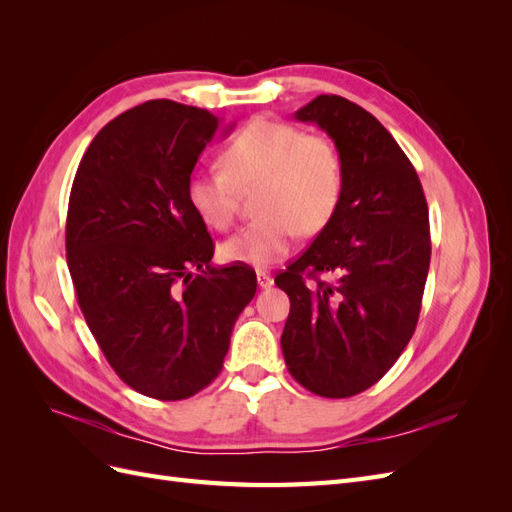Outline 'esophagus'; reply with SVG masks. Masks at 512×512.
I'll return each mask as SVG.
<instances>
[{
	"label": "esophagus",
	"mask_w": 512,
	"mask_h": 512,
	"mask_svg": "<svg viewBox=\"0 0 512 512\" xmlns=\"http://www.w3.org/2000/svg\"><path fill=\"white\" fill-rule=\"evenodd\" d=\"M256 280H258V286H260V288L273 286V277H271L267 271H256Z\"/></svg>",
	"instance_id": "obj_1"
}]
</instances>
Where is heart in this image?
Instances as JSON below:
<instances>
[{"mask_svg": "<svg viewBox=\"0 0 512 512\" xmlns=\"http://www.w3.org/2000/svg\"><path fill=\"white\" fill-rule=\"evenodd\" d=\"M224 170H196L185 194L213 230L237 222L241 194L260 188L262 215L222 245V258L269 267L290 254L299 232L314 235L329 224L344 192V164L324 136L275 119H254L222 151Z\"/></svg>", "mask_w": 512, "mask_h": 512, "instance_id": "obj_1", "label": "heart"}]
</instances>
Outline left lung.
Wrapping results in <instances>:
<instances>
[{
    "mask_svg": "<svg viewBox=\"0 0 512 512\" xmlns=\"http://www.w3.org/2000/svg\"><path fill=\"white\" fill-rule=\"evenodd\" d=\"M294 119L333 138L344 192L314 243L275 277L290 299L282 350L307 391L344 399L374 386L416 329L431 260L429 211L412 162L365 108L324 94Z\"/></svg>",
    "mask_w": 512,
    "mask_h": 512,
    "instance_id": "obj_1",
    "label": "left lung"
}]
</instances>
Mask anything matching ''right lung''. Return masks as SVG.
Here are the masks:
<instances>
[{
  "instance_id": "obj_1",
  "label": "right lung",
  "mask_w": 512,
  "mask_h": 512,
  "mask_svg": "<svg viewBox=\"0 0 512 512\" xmlns=\"http://www.w3.org/2000/svg\"><path fill=\"white\" fill-rule=\"evenodd\" d=\"M218 128L205 108L138 104L96 134L72 183L76 301L115 374L153 399H188L218 378L256 294L254 269L211 265L213 239L185 194Z\"/></svg>"
}]
</instances>
